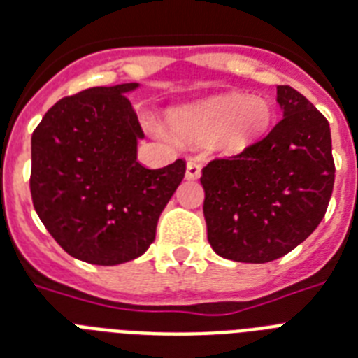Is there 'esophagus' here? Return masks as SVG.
Returning <instances> with one entry per match:
<instances>
[{"label": "esophagus", "instance_id": "1", "mask_svg": "<svg viewBox=\"0 0 358 358\" xmlns=\"http://www.w3.org/2000/svg\"><path fill=\"white\" fill-rule=\"evenodd\" d=\"M201 176V166L196 161H188L186 162V179L188 181H196Z\"/></svg>", "mask_w": 358, "mask_h": 358}]
</instances>
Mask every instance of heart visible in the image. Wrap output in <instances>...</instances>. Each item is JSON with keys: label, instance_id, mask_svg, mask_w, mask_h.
<instances>
[{"label": "heart", "instance_id": "obj_1", "mask_svg": "<svg viewBox=\"0 0 358 358\" xmlns=\"http://www.w3.org/2000/svg\"><path fill=\"white\" fill-rule=\"evenodd\" d=\"M273 117L268 100L241 91L212 94L208 99L170 111L173 135L188 144L212 141L215 152L236 155L267 129Z\"/></svg>", "mask_w": 358, "mask_h": 358}]
</instances>
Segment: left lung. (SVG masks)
<instances>
[{"instance_id":"8db88e82","label":"left lung","mask_w":358,"mask_h":358,"mask_svg":"<svg viewBox=\"0 0 358 358\" xmlns=\"http://www.w3.org/2000/svg\"><path fill=\"white\" fill-rule=\"evenodd\" d=\"M283 111L267 137L203 168L208 243L221 258L267 264L320 225L331 199L335 162L326 117L302 93L278 85Z\"/></svg>"}]
</instances>
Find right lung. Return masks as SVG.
I'll use <instances>...</instances> for the list:
<instances>
[{
    "instance_id": "obj_1",
    "label": "right lung",
    "mask_w": 358,
    "mask_h": 358,
    "mask_svg": "<svg viewBox=\"0 0 358 358\" xmlns=\"http://www.w3.org/2000/svg\"><path fill=\"white\" fill-rule=\"evenodd\" d=\"M137 82L58 100L31 138V196L41 223L73 258L119 265L143 256L186 164L137 161L144 138L126 94Z\"/></svg>"
}]
</instances>
